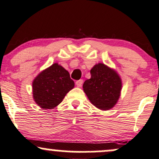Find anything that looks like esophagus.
Instances as JSON below:
<instances>
[{"label":"esophagus","instance_id":"esophagus-1","mask_svg":"<svg viewBox=\"0 0 159 159\" xmlns=\"http://www.w3.org/2000/svg\"><path fill=\"white\" fill-rule=\"evenodd\" d=\"M75 84L77 85V87H81L82 84H83V80H82V79L78 80V81L75 82Z\"/></svg>","mask_w":159,"mask_h":159}]
</instances>
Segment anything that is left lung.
<instances>
[{"label": "left lung", "instance_id": "obj_1", "mask_svg": "<svg viewBox=\"0 0 159 159\" xmlns=\"http://www.w3.org/2000/svg\"><path fill=\"white\" fill-rule=\"evenodd\" d=\"M91 78L84 83V91L94 106L110 110L119 98L121 80L113 70L104 64L95 65L90 70Z\"/></svg>", "mask_w": 159, "mask_h": 159}]
</instances>
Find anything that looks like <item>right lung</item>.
Returning <instances> with one entry per match:
<instances>
[{"label": "right lung", "mask_w": 159, "mask_h": 159, "mask_svg": "<svg viewBox=\"0 0 159 159\" xmlns=\"http://www.w3.org/2000/svg\"><path fill=\"white\" fill-rule=\"evenodd\" d=\"M70 73L58 64L41 72L32 83L34 100L43 109H53L74 87Z\"/></svg>", "instance_id": "add662e5"}]
</instances>
